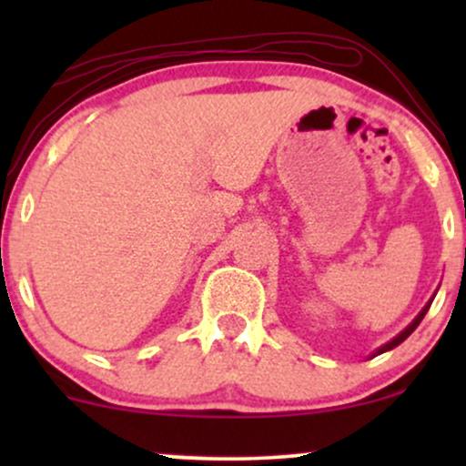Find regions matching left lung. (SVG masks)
Wrapping results in <instances>:
<instances>
[{
	"instance_id": "left-lung-1",
	"label": "left lung",
	"mask_w": 466,
	"mask_h": 466,
	"mask_svg": "<svg viewBox=\"0 0 466 466\" xmlns=\"http://www.w3.org/2000/svg\"><path fill=\"white\" fill-rule=\"evenodd\" d=\"M431 300H434V298H431ZM431 300H430V302H427V304H425V307H422V309H420V313H419V315H416V318H414V319H411V324H408V326H405V329H403V330H400V333H399L397 337H392V339H390V341H388V344H383V346H381V349H377V350H374V352H372V357H377V355H381V352H388V350L397 349V346L400 344V341H405V339H408V337H410V335H411V333H414V330H416V326H419V324H420V319H422V318H425V313H427V311H430V307H431ZM372 357H370V360H372Z\"/></svg>"
}]
</instances>
